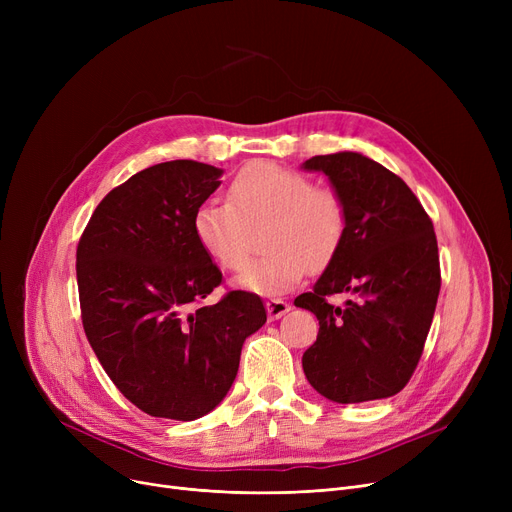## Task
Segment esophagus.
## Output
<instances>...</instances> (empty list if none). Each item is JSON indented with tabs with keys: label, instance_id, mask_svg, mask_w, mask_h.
I'll return each mask as SVG.
<instances>
[{
	"label": "esophagus",
	"instance_id": "1",
	"mask_svg": "<svg viewBox=\"0 0 512 512\" xmlns=\"http://www.w3.org/2000/svg\"><path fill=\"white\" fill-rule=\"evenodd\" d=\"M265 309H267V317L270 319H280L282 315H286L290 311V305L282 299H270L265 303Z\"/></svg>",
	"mask_w": 512,
	"mask_h": 512
}]
</instances>
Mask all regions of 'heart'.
<instances>
[{"label": "heart", "mask_w": 512, "mask_h": 512, "mask_svg": "<svg viewBox=\"0 0 512 512\" xmlns=\"http://www.w3.org/2000/svg\"><path fill=\"white\" fill-rule=\"evenodd\" d=\"M228 201H207L193 215L199 247L222 270L238 272L249 255V234L267 222L263 257L238 276V286L276 297L297 286L309 267L321 270L338 253L346 232L342 197L276 161H253L230 182Z\"/></svg>", "instance_id": "b5f03b06"}]
</instances>
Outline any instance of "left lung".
Segmentation results:
<instances>
[{"instance_id":"obj_1","label":"left lung","mask_w":512,"mask_h":512,"mask_svg":"<svg viewBox=\"0 0 512 512\" xmlns=\"http://www.w3.org/2000/svg\"><path fill=\"white\" fill-rule=\"evenodd\" d=\"M303 170L324 172L346 207L338 253L294 299L319 319L303 355L307 380L340 405L394 396L421 359L438 303L434 224L405 180L361 153L315 155ZM338 291L358 301L330 306L325 297Z\"/></svg>"}]
</instances>
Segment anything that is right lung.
Masks as SVG:
<instances>
[{
  "label": "right lung",
  "mask_w": 512,
  "mask_h": 512,
  "mask_svg": "<svg viewBox=\"0 0 512 512\" xmlns=\"http://www.w3.org/2000/svg\"><path fill=\"white\" fill-rule=\"evenodd\" d=\"M224 170L174 159L130 176L93 211L76 249L83 328L116 388L151 417L193 421L220 405L245 340L267 319L253 292L203 305L222 272L193 215Z\"/></svg>",
  "instance_id": "1"
}]
</instances>
